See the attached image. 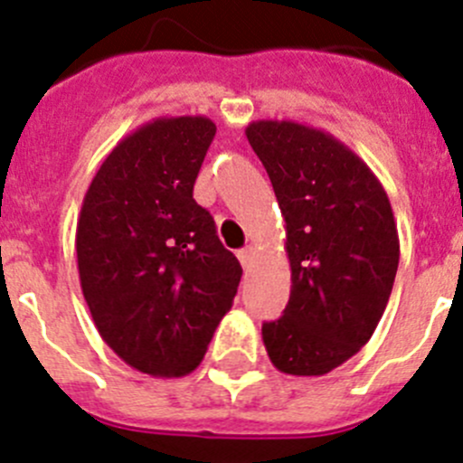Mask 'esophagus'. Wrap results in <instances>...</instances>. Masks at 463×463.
Masks as SVG:
<instances>
[{"label":"esophagus","mask_w":463,"mask_h":463,"mask_svg":"<svg viewBox=\"0 0 463 463\" xmlns=\"http://www.w3.org/2000/svg\"><path fill=\"white\" fill-rule=\"evenodd\" d=\"M254 254H256V247H251V245L238 250V260L242 263V268H250L251 260H254Z\"/></svg>","instance_id":"obj_1"}]
</instances>
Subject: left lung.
Here are the masks:
<instances>
[{
  "instance_id": "8db88e82",
  "label": "left lung",
  "mask_w": 463,
  "mask_h": 463,
  "mask_svg": "<svg viewBox=\"0 0 463 463\" xmlns=\"http://www.w3.org/2000/svg\"><path fill=\"white\" fill-rule=\"evenodd\" d=\"M286 221L292 288L286 310L263 324L274 367L324 376L376 331L398 269L392 204L372 168L328 132L295 121H251Z\"/></svg>"
}]
</instances>
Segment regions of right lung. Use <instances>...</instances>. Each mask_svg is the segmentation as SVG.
I'll return each mask as SVG.
<instances>
[{"label": "right lung", "instance_id": "add662e5", "mask_svg": "<svg viewBox=\"0 0 463 463\" xmlns=\"http://www.w3.org/2000/svg\"><path fill=\"white\" fill-rule=\"evenodd\" d=\"M213 135L207 117L153 118L114 146L82 198V297L105 345L148 376L180 378L203 363L241 281L194 200Z\"/></svg>", "mask_w": 463, "mask_h": 463}]
</instances>
